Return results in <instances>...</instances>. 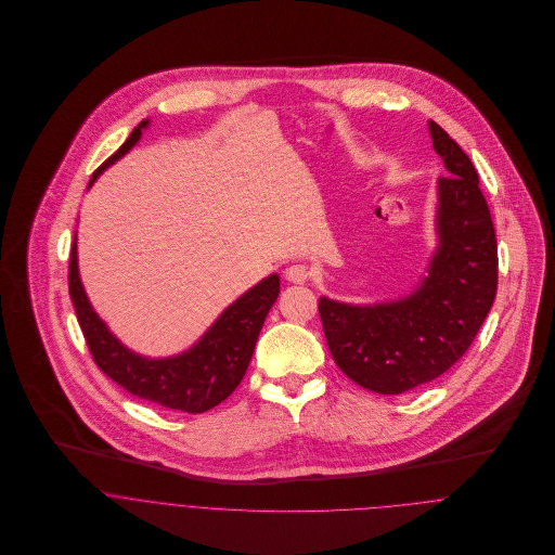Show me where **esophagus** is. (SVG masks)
<instances>
[{
  "label": "esophagus",
  "mask_w": 555,
  "mask_h": 555,
  "mask_svg": "<svg viewBox=\"0 0 555 555\" xmlns=\"http://www.w3.org/2000/svg\"><path fill=\"white\" fill-rule=\"evenodd\" d=\"M310 278H312V273L306 264H291L286 269V280L293 284H306V282H310Z\"/></svg>",
  "instance_id": "1"
}]
</instances>
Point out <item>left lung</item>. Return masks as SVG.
<instances>
[{"label":"left lung","instance_id":"left-lung-1","mask_svg":"<svg viewBox=\"0 0 555 555\" xmlns=\"http://www.w3.org/2000/svg\"><path fill=\"white\" fill-rule=\"evenodd\" d=\"M429 132L449 175L438 179L440 247L427 275L410 297L391 304L318 301L337 367L383 396L405 393L451 370L473 346L498 291V241L475 164L436 121Z\"/></svg>","mask_w":555,"mask_h":555}]
</instances>
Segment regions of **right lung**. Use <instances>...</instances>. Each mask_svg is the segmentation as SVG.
Instances as JSON below:
<instances>
[{
  "label": "right lung",
  "instance_id": "right-lung-1",
  "mask_svg": "<svg viewBox=\"0 0 555 555\" xmlns=\"http://www.w3.org/2000/svg\"><path fill=\"white\" fill-rule=\"evenodd\" d=\"M145 126L147 121L134 128L128 141L102 166H98L89 185L106 166L137 145L141 139V128ZM68 288L91 359L113 383L132 396L154 401L164 408L201 414L222 403L243 380L264 318L280 295V278L269 275L258 286L247 291L218 318V322L190 352L159 361L143 359L124 348L108 333L104 322L95 317L80 286L77 243H73L70 249Z\"/></svg>",
  "mask_w": 555,
  "mask_h": 555
}]
</instances>
